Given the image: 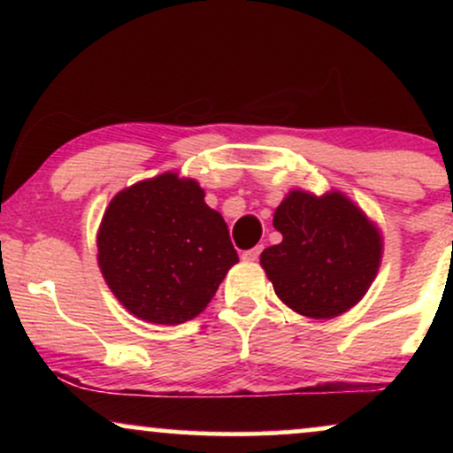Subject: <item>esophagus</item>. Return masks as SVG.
Listing matches in <instances>:
<instances>
[{"label": "esophagus", "mask_w": 453, "mask_h": 453, "mask_svg": "<svg viewBox=\"0 0 453 453\" xmlns=\"http://www.w3.org/2000/svg\"><path fill=\"white\" fill-rule=\"evenodd\" d=\"M262 244H257V247L249 249V251L242 253V259H247V262H256V259L259 257V253H262Z\"/></svg>", "instance_id": "esophagus-1"}]
</instances>
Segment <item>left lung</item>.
Segmentation results:
<instances>
[{"mask_svg": "<svg viewBox=\"0 0 453 453\" xmlns=\"http://www.w3.org/2000/svg\"><path fill=\"white\" fill-rule=\"evenodd\" d=\"M283 241L264 249L262 268L296 313L332 319L356 306L381 264L377 226L341 191L294 189L274 211Z\"/></svg>", "mask_w": 453, "mask_h": 453, "instance_id": "obj_1", "label": "left lung"}]
</instances>
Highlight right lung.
I'll use <instances>...</instances> for the list:
<instances>
[{
	"instance_id": "right-lung-1",
	"label": "right lung",
	"mask_w": 453,
	"mask_h": 453,
	"mask_svg": "<svg viewBox=\"0 0 453 453\" xmlns=\"http://www.w3.org/2000/svg\"><path fill=\"white\" fill-rule=\"evenodd\" d=\"M238 262L230 232L194 179L165 173L119 191L97 232V264L132 315L176 326L206 309Z\"/></svg>"
}]
</instances>
